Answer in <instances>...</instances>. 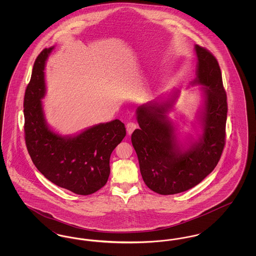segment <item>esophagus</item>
Masks as SVG:
<instances>
[{
	"mask_svg": "<svg viewBox=\"0 0 256 256\" xmlns=\"http://www.w3.org/2000/svg\"><path fill=\"white\" fill-rule=\"evenodd\" d=\"M126 132H128V134H132V132H134V130L137 128V126H136V124H135V122H130L126 124Z\"/></svg>",
	"mask_w": 256,
	"mask_h": 256,
	"instance_id": "obj_1",
	"label": "esophagus"
}]
</instances>
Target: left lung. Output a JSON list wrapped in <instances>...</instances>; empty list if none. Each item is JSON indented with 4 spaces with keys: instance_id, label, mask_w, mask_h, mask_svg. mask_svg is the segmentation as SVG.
I'll return each instance as SVG.
<instances>
[{
    "instance_id": "obj_1",
    "label": "left lung",
    "mask_w": 256,
    "mask_h": 256,
    "mask_svg": "<svg viewBox=\"0 0 256 256\" xmlns=\"http://www.w3.org/2000/svg\"><path fill=\"white\" fill-rule=\"evenodd\" d=\"M196 78L192 86H202L204 106L198 112L202 134L187 146L180 144L167 117L178 91L167 100L159 98L136 110L137 128L132 142L144 182L160 195H174L193 188L215 169L226 144V94L216 58L196 45Z\"/></svg>"
}]
</instances>
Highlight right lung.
<instances>
[{"mask_svg":"<svg viewBox=\"0 0 256 256\" xmlns=\"http://www.w3.org/2000/svg\"><path fill=\"white\" fill-rule=\"evenodd\" d=\"M54 48L38 54L26 89V146L37 170L50 182L74 194L90 195L108 182L110 156L126 136V128L116 119L74 136H62L50 128L41 100L46 94L45 64Z\"/></svg>","mask_w":256,"mask_h":256,"instance_id":"right-lung-1","label":"right lung"}]
</instances>
